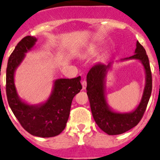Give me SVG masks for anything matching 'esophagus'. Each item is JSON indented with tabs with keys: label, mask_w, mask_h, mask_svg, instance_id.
I'll return each instance as SVG.
<instances>
[{
	"label": "esophagus",
	"mask_w": 160,
	"mask_h": 160,
	"mask_svg": "<svg viewBox=\"0 0 160 160\" xmlns=\"http://www.w3.org/2000/svg\"><path fill=\"white\" fill-rule=\"evenodd\" d=\"M82 86L83 90H85V89L87 88V81H86V80H83V81L82 82Z\"/></svg>",
	"instance_id": "esophagus-1"
}]
</instances>
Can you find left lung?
<instances>
[{"label": "left lung", "instance_id": "8db88e82", "mask_svg": "<svg viewBox=\"0 0 160 160\" xmlns=\"http://www.w3.org/2000/svg\"><path fill=\"white\" fill-rule=\"evenodd\" d=\"M125 60L140 61L146 73V82L141 101L131 112L114 111L107 103L105 93L106 77L113 62L107 65L96 63L91 67L87 76V95L94 119L100 129L110 135H120L135 127L142 118L152 94V78L149 59L146 50L139 42H136L135 54L120 61Z\"/></svg>", "mask_w": 160, "mask_h": 160}]
</instances>
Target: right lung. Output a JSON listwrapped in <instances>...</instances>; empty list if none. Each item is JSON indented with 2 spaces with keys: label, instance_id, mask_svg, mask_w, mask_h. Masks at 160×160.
Instances as JSON below:
<instances>
[{
  "label": "right lung",
  "instance_id": "obj_1",
  "mask_svg": "<svg viewBox=\"0 0 160 160\" xmlns=\"http://www.w3.org/2000/svg\"><path fill=\"white\" fill-rule=\"evenodd\" d=\"M37 41L34 37H25L11 53L6 69V95L12 113L25 131L34 136L49 138L58 135L65 129L72 100L82 87L80 76L56 79L51 94L45 102L29 105L22 101L15 87L14 73Z\"/></svg>",
  "mask_w": 160,
  "mask_h": 160
}]
</instances>
